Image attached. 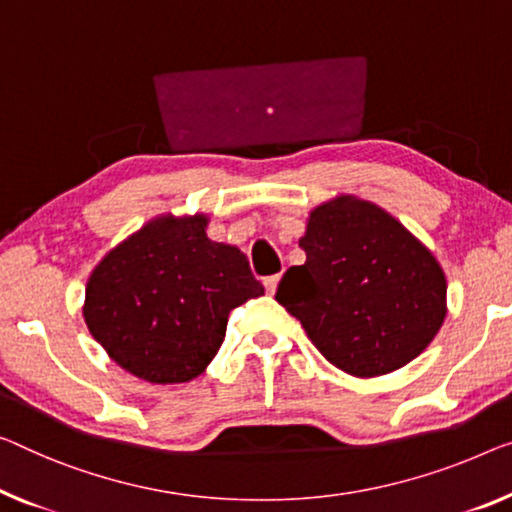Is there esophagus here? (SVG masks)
I'll list each match as a JSON object with an SVG mask.
<instances>
[{
	"label": "esophagus",
	"instance_id": "1",
	"mask_svg": "<svg viewBox=\"0 0 512 512\" xmlns=\"http://www.w3.org/2000/svg\"><path fill=\"white\" fill-rule=\"evenodd\" d=\"M278 282H280V276H269V278H264V287H266V292L269 294H273L278 289Z\"/></svg>",
	"mask_w": 512,
	"mask_h": 512
}]
</instances>
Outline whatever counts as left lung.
<instances>
[{
	"label": "left lung",
	"instance_id": "left-lung-1",
	"mask_svg": "<svg viewBox=\"0 0 512 512\" xmlns=\"http://www.w3.org/2000/svg\"><path fill=\"white\" fill-rule=\"evenodd\" d=\"M299 246L305 264L287 269L276 301L335 368L386 375L414 361L444 324V271L375 204L354 197L322 204Z\"/></svg>",
	"mask_w": 512,
	"mask_h": 512
}]
</instances>
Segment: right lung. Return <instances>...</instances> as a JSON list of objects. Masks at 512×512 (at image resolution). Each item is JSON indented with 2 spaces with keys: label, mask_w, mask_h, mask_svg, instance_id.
I'll list each match as a JSON object with an SVG mask.
<instances>
[{
  "label": "right lung",
  "mask_w": 512,
  "mask_h": 512,
  "mask_svg": "<svg viewBox=\"0 0 512 512\" xmlns=\"http://www.w3.org/2000/svg\"><path fill=\"white\" fill-rule=\"evenodd\" d=\"M207 218H158L87 282L85 322L121 368L151 384L195 379L225 338L227 315L264 294L239 248L211 241Z\"/></svg>",
  "instance_id": "obj_1"
}]
</instances>
